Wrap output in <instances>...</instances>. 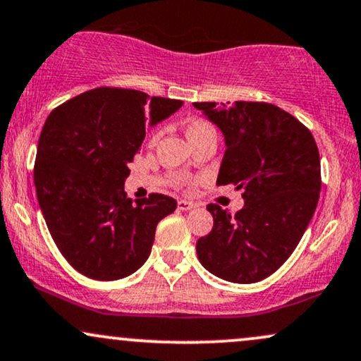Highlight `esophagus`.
I'll list each match as a JSON object with an SVG mask.
<instances>
[{
  "label": "esophagus",
  "instance_id": "obj_1",
  "mask_svg": "<svg viewBox=\"0 0 361 361\" xmlns=\"http://www.w3.org/2000/svg\"><path fill=\"white\" fill-rule=\"evenodd\" d=\"M197 207L193 202H188V200H178V210L181 212H188V210H193V208Z\"/></svg>",
  "mask_w": 361,
  "mask_h": 361
}]
</instances>
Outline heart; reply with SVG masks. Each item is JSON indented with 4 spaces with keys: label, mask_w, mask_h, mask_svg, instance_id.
<instances>
[{
    "label": "heart",
    "mask_w": 361,
    "mask_h": 361,
    "mask_svg": "<svg viewBox=\"0 0 361 361\" xmlns=\"http://www.w3.org/2000/svg\"><path fill=\"white\" fill-rule=\"evenodd\" d=\"M185 131H186V137H188L190 142L195 141V139L205 136V134L215 133L214 128H212V126L203 119H192L188 124H186Z\"/></svg>",
    "instance_id": "heart-1"
}]
</instances>
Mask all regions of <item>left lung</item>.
I'll return each mask as SVG.
<instances>
[{"label": "left lung", "mask_w": 361, "mask_h": 361, "mask_svg": "<svg viewBox=\"0 0 361 361\" xmlns=\"http://www.w3.org/2000/svg\"><path fill=\"white\" fill-rule=\"evenodd\" d=\"M193 106L224 134L216 185L242 188L245 202L235 215L214 203L207 207L214 228L198 238L200 262L228 282L266 279L296 249L318 205L321 164L314 137L274 104Z\"/></svg>", "instance_id": "left-lung-1"}]
</instances>
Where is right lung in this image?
Wrapping results in <instances>:
<instances>
[{
	"label": "right lung",
	"mask_w": 361,
	"mask_h": 361,
	"mask_svg": "<svg viewBox=\"0 0 361 361\" xmlns=\"http://www.w3.org/2000/svg\"><path fill=\"white\" fill-rule=\"evenodd\" d=\"M183 106L133 89L99 87L56 107L38 139L35 188L43 219L62 255L97 281L131 276L151 254L156 225L176 200L126 197L129 163L146 126Z\"/></svg>",
	"instance_id": "right-lung-1"
}]
</instances>
